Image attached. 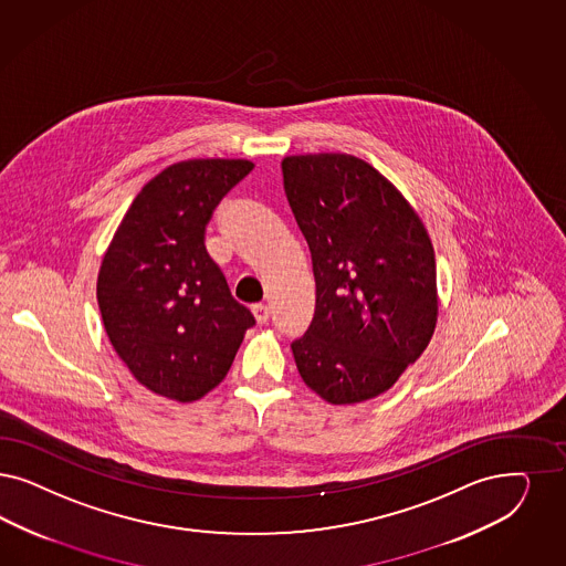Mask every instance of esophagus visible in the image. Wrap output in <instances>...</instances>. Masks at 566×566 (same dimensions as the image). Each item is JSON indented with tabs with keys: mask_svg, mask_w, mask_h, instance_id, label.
Instances as JSON below:
<instances>
[{
	"mask_svg": "<svg viewBox=\"0 0 566 566\" xmlns=\"http://www.w3.org/2000/svg\"><path fill=\"white\" fill-rule=\"evenodd\" d=\"M253 315L254 319H256V324H265V322L270 319V307H268V305H263V303L253 305Z\"/></svg>",
	"mask_w": 566,
	"mask_h": 566,
	"instance_id": "34e87169",
	"label": "esophagus"
}]
</instances>
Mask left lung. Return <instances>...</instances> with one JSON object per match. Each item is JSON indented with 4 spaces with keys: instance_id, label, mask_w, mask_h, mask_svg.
<instances>
[{
    "instance_id": "1",
    "label": "left lung",
    "mask_w": 566,
    "mask_h": 566,
    "mask_svg": "<svg viewBox=\"0 0 566 566\" xmlns=\"http://www.w3.org/2000/svg\"><path fill=\"white\" fill-rule=\"evenodd\" d=\"M284 192L312 253L315 313L294 340L303 382L332 406L389 390L439 315L429 232L387 177L343 153L286 156Z\"/></svg>"
}]
</instances>
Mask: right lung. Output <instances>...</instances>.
<instances>
[{"mask_svg":"<svg viewBox=\"0 0 566 566\" xmlns=\"http://www.w3.org/2000/svg\"><path fill=\"white\" fill-rule=\"evenodd\" d=\"M253 167L247 158H190L163 169L102 256L104 331L137 382L160 397L190 403L213 390L254 324L205 247L214 207Z\"/></svg>","mask_w":566,"mask_h":566,"instance_id":"add662e5","label":"right lung"}]
</instances>
